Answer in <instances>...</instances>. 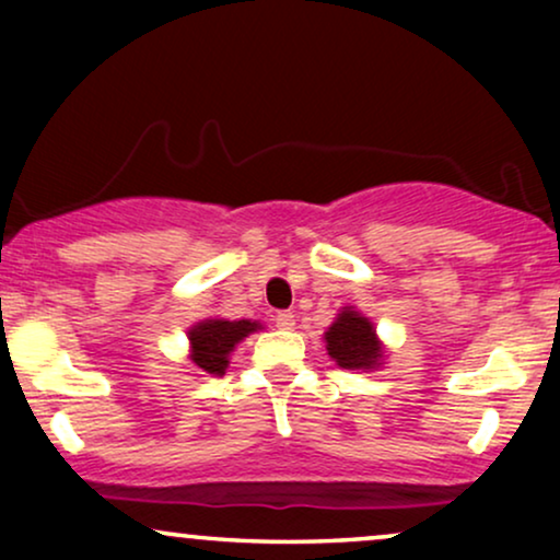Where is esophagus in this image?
<instances>
[{
  "instance_id": "1",
  "label": "esophagus",
  "mask_w": 560,
  "mask_h": 560,
  "mask_svg": "<svg viewBox=\"0 0 560 560\" xmlns=\"http://www.w3.org/2000/svg\"><path fill=\"white\" fill-rule=\"evenodd\" d=\"M275 326L282 328V331H290V328H295V316L290 311L275 313Z\"/></svg>"
}]
</instances>
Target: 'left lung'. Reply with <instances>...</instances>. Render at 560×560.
Returning a JSON list of instances; mask_svg holds the SVG:
<instances>
[{
    "label": "left lung",
    "instance_id": "obj_1",
    "mask_svg": "<svg viewBox=\"0 0 560 560\" xmlns=\"http://www.w3.org/2000/svg\"><path fill=\"white\" fill-rule=\"evenodd\" d=\"M326 351L336 364L343 370H377L382 364V343L374 334V326L370 318L347 305L339 313V318L328 326L324 334Z\"/></svg>",
    "mask_w": 560,
    "mask_h": 560
}]
</instances>
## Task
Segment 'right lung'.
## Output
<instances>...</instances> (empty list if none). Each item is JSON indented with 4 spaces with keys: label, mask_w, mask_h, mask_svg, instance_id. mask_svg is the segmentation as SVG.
I'll return each mask as SVG.
<instances>
[{
    "label": "right lung",
    "mask_w": 560,
    "mask_h": 560,
    "mask_svg": "<svg viewBox=\"0 0 560 560\" xmlns=\"http://www.w3.org/2000/svg\"><path fill=\"white\" fill-rule=\"evenodd\" d=\"M262 328L257 320H226V318H206L188 331L190 341V362L198 372L224 374L229 366V354L244 336L255 334Z\"/></svg>",
    "instance_id": "right-lung-1"
}]
</instances>
